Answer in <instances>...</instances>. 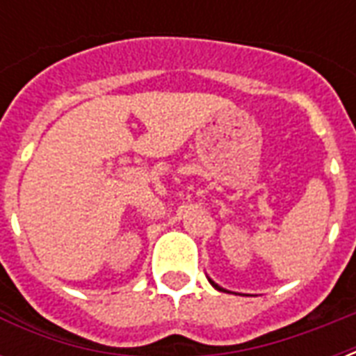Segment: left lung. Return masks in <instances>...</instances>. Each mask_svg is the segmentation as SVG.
Masks as SVG:
<instances>
[{
	"mask_svg": "<svg viewBox=\"0 0 356 356\" xmlns=\"http://www.w3.org/2000/svg\"><path fill=\"white\" fill-rule=\"evenodd\" d=\"M209 282H211V286H213V288H216V290H221V291H227V290H223V288H221V286H217L216 282H213V280H209Z\"/></svg>",
	"mask_w": 356,
	"mask_h": 356,
	"instance_id": "left-lung-1",
	"label": "left lung"
}]
</instances>
